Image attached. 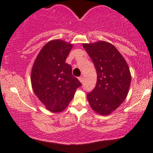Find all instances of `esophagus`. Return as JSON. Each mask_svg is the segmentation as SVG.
<instances>
[{
	"mask_svg": "<svg viewBox=\"0 0 153 153\" xmlns=\"http://www.w3.org/2000/svg\"><path fill=\"white\" fill-rule=\"evenodd\" d=\"M79 82H81V83H82V82H83V77L82 76L79 77Z\"/></svg>",
	"mask_w": 153,
	"mask_h": 153,
	"instance_id": "34e87169",
	"label": "esophagus"
}]
</instances>
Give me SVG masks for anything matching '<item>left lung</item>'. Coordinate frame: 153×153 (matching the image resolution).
Wrapping results in <instances>:
<instances>
[{"label": "left lung", "instance_id": "obj_1", "mask_svg": "<svg viewBox=\"0 0 153 153\" xmlns=\"http://www.w3.org/2000/svg\"><path fill=\"white\" fill-rule=\"evenodd\" d=\"M96 68L97 81L87 97L91 109L100 115L116 110L128 94L131 74L126 61L114 45L100 41L82 44Z\"/></svg>", "mask_w": 153, "mask_h": 153}]
</instances>
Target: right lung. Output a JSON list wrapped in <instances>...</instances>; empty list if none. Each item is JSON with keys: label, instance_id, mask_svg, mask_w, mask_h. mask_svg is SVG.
I'll return each mask as SVG.
<instances>
[{"label": "right lung", "instance_id": "1", "mask_svg": "<svg viewBox=\"0 0 153 153\" xmlns=\"http://www.w3.org/2000/svg\"><path fill=\"white\" fill-rule=\"evenodd\" d=\"M72 44L60 39L48 41L39 51L30 74L33 90L46 108L52 112L64 110L71 101L80 82L65 62Z\"/></svg>", "mask_w": 153, "mask_h": 153}]
</instances>
